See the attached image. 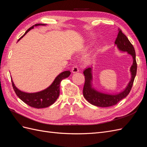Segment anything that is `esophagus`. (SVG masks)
Here are the masks:
<instances>
[{
	"instance_id": "1",
	"label": "esophagus",
	"mask_w": 147,
	"mask_h": 147,
	"mask_svg": "<svg viewBox=\"0 0 147 147\" xmlns=\"http://www.w3.org/2000/svg\"><path fill=\"white\" fill-rule=\"evenodd\" d=\"M79 71V69L77 65H74L73 67H72V73H77Z\"/></svg>"
}]
</instances>
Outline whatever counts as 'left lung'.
Returning <instances> with one entry per match:
<instances>
[{
  "instance_id": "obj_1",
  "label": "left lung",
  "mask_w": 147,
  "mask_h": 147,
  "mask_svg": "<svg viewBox=\"0 0 147 147\" xmlns=\"http://www.w3.org/2000/svg\"><path fill=\"white\" fill-rule=\"evenodd\" d=\"M115 43L116 44L119 50L126 51L132 56L133 64L130 70L132 75L131 81L129 83L125 90L118 94L110 95L104 94V93L96 91L94 89L92 88L91 81L92 77L91 74V67L86 69L83 72L85 82H84V84L83 93L84 98L92 105L101 107H108L116 105L118 102L125 98L129 94L133 85V83H134L137 73V67L134 48L126 35L119 29Z\"/></svg>"
}]
</instances>
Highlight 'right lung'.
<instances>
[{
	"mask_svg": "<svg viewBox=\"0 0 147 147\" xmlns=\"http://www.w3.org/2000/svg\"><path fill=\"white\" fill-rule=\"evenodd\" d=\"M44 26L45 24H36L34 26H32L29 29L26 30L25 34L20 37V40L23 37V36L27 34L29 31L34 28V26ZM70 75V72L69 70L64 71V72L61 73L57 77L55 78V81L53 82L51 85L47 88L45 90L42 91L35 93H27L19 90L15 86L13 81L11 80V83L13 88L16 94L19 98L23 100L24 103L28 104L30 107H34L36 109H42L45 108L50 106L58 98L59 96V88L60 83L63 79L67 78Z\"/></svg>",
	"mask_w": 147,
	"mask_h": 147,
	"instance_id": "right-lung-1",
	"label": "right lung"
}]
</instances>
